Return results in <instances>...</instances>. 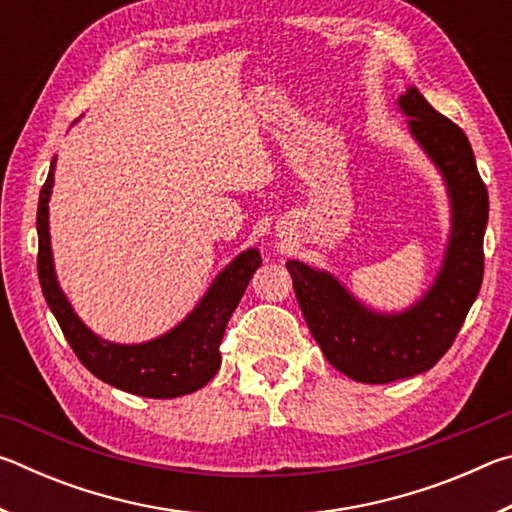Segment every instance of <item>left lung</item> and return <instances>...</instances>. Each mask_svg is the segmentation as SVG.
<instances>
[{
	"label": "left lung",
	"instance_id": "obj_1",
	"mask_svg": "<svg viewBox=\"0 0 512 512\" xmlns=\"http://www.w3.org/2000/svg\"><path fill=\"white\" fill-rule=\"evenodd\" d=\"M400 108L409 115L411 135L443 173L452 198V237L427 296L402 314H375L329 273L296 259L287 262L298 305L325 359L363 384H388L436 366L452 348L483 282L488 189L470 140L415 88L402 94Z\"/></svg>",
	"mask_w": 512,
	"mask_h": 512
}]
</instances>
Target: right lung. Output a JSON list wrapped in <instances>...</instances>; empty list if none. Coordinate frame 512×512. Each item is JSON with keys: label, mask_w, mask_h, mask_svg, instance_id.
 <instances>
[{"label": "right lung", "mask_w": 512, "mask_h": 512, "mask_svg": "<svg viewBox=\"0 0 512 512\" xmlns=\"http://www.w3.org/2000/svg\"><path fill=\"white\" fill-rule=\"evenodd\" d=\"M56 158L51 162L49 176L40 189L38 201V277L45 300L63 329L67 343L79 361L94 377L121 391L171 400L194 393L210 381L221 366L219 345L225 325L237 309L250 277L262 264L255 248L241 253L225 271L216 277L201 305L183 323L173 327L160 339L140 345L108 343L92 334L74 314L63 291L58 287L49 246V194L54 185Z\"/></svg>", "instance_id": "add662e5"}]
</instances>
